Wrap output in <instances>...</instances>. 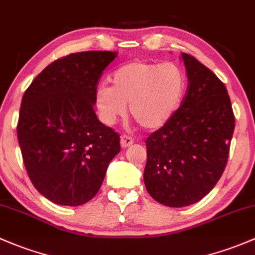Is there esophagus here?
I'll use <instances>...</instances> for the list:
<instances>
[{
  "label": "esophagus",
  "instance_id": "obj_1",
  "mask_svg": "<svg viewBox=\"0 0 255 255\" xmlns=\"http://www.w3.org/2000/svg\"><path fill=\"white\" fill-rule=\"evenodd\" d=\"M133 143H134V140H133V138H130L129 135H121V146H122V148H128V146L132 145Z\"/></svg>",
  "mask_w": 255,
  "mask_h": 255
}]
</instances>
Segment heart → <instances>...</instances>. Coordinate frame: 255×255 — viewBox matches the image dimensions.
I'll list each match as a JSON object with an SVG mask.
<instances>
[{
  "label": "heart",
  "instance_id": "heart-1",
  "mask_svg": "<svg viewBox=\"0 0 255 255\" xmlns=\"http://www.w3.org/2000/svg\"><path fill=\"white\" fill-rule=\"evenodd\" d=\"M111 87L101 84L94 92V104L103 122L112 125L129 115L146 129H157L173 117L186 90L184 74L173 63L133 61L110 77Z\"/></svg>",
  "mask_w": 255,
  "mask_h": 255
}]
</instances>
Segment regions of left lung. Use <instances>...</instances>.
<instances>
[{"label":"left lung","mask_w":255,"mask_h":255,"mask_svg":"<svg viewBox=\"0 0 255 255\" xmlns=\"http://www.w3.org/2000/svg\"><path fill=\"white\" fill-rule=\"evenodd\" d=\"M186 98L173 117L146 139L144 183L160 204H194L215 187L227 163L235 116L226 87L188 53Z\"/></svg>","instance_id":"obj_1"}]
</instances>
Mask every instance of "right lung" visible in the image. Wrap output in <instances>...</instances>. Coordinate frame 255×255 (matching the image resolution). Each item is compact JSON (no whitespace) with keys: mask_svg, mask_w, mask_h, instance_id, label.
<instances>
[{"mask_svg":"<svg viewBox=\"0 0 255 255\" xmlns=\"http://www.w3.org/2000/svg\"><path fill=\"white\" fill-rule=\"evenodd\" d=\"M117 52L87 51L52 62L24 93L17 134L34 187L55 204L78 206L95 197L120 135L94 111V92Z\"/></svg>","mask_w":255,"mask_h":255,"instance_id":"obj_1","label":"right lung"}]
</instances>
